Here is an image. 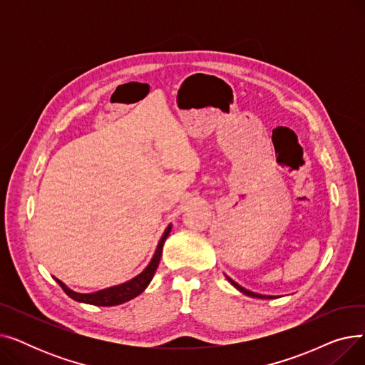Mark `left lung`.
Here are the masks:
<instances>
[{"mask_svg":"<svg viewBox=\"0 0 365 365\" xmlns=\"http://www.w3.org/2000/svg\"><path fill=\"white\" fill-rule=\"evenodd\" d=\"M226 277V279L231 282L235 289L238 290V292H241L242 294H245V296H248V297H255V299H275L274 296H266V294H259V293H255V292H250V290H247V289H244V287H241L240 284H237L232 278H229L227 275H225Z\"/></svg>","mask_w":365,"mask_h":365,"instance_id":"8db88e82","label":"left lung"}]
</instances>
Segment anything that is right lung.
I'll return each instance as SVG.
<instances>
[{"instance_id":"add662e5","label":"right lung","mask_w":365,"mask_h":365,"mask_svg":"<svg viewBox=\"0 0 365 365\" xmlns=\"http://www.w3.org/2000/svg\"><path fill=\"white\" fill-rule=\"evenodd\" d=\"M170 231H171V223L165 227V231L157 245V250H155V253H153L148 266L139 275H136L134 278H131L123 284L112 285V287H108V289L94 292V293H78V292H73L72 289H69V287L65 282H62L61 279H57L54 277L53 278L56 279L57 284L62 287L63 292L75 302L94 304V306H117V304L125 303L134 297H138L140 293H143L146 290V287L149 285V282L152 281L153 275H155V271H157L160 259H161V253H163V245H164L167 237L170 235Z\"/></svg>"}]
</instances>
